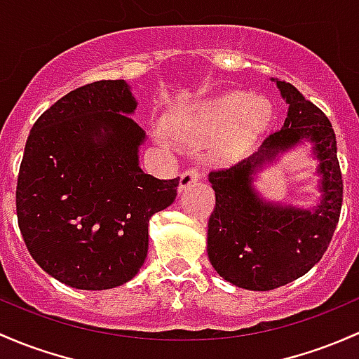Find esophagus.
Listing matches in <instances>:
<instances>
[{
    "instance_id": "34e87169",
    "label": "esophagus",
    "mask_w": 359,
    "mask_h": 359,
    "mask_svg": "<svg viewBox=\"0 0 359 359\" xmlns=\"http://www.w3.org/2000/svg\"><path fill=\"white\" fill-rule=\"evenodd\" d=\"M199 179H201V170L198 167L187 168L186 172H182V175H180V184H179L180 191L189 189V187L194 186Z\"/></svg>"
}]
</instances>
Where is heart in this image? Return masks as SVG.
Wrapping results in <instances>:
<instances>
[{"instance_id":"obj_1","label":"heart","mask_w":359,"mask_h":359,"mask_svg":"<svg viewBox=\"0 0 359 359\" xmlns=\"http://www.w3.org/2000/svg\"><path fill=\"white\" fill-rule=\"evenodd\" d=\"M271 115L265 97H249L243 90H227L203 101L194 113L172 123V132L182 141H206L224 134L215 146V158L232 160L256 139Z\"/></svg>"}]
</instances>
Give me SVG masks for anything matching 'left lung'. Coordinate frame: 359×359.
Instances as JSON below:
<instances>
[{"label": "left lung", "instance_id": "left-lung-1", "mask_svg": "<svg viewBox=\"0 0 359 359\" xmlns=\"http://www.w3.org/2000/svg\"><path fill=\"white\" fill-rule=\"evenodd\" d=\"M289 104L280 130L248 160L210 173L217 203L208 220V256L220 277L249 290H270L296 280L322 259L339 224L342 173L330 120L292 84L277 81ZM303 138L316 146L323 173V203L315 212L265 205L250 189V175L265 159Z\"/></svg>", "mask_w": 359, "mask_h": 359}]
</instances>
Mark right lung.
<instances>
[{
	"label": "right lung",
	"instance_id": "obj_1",
	"mask_svg": "<svg viewBox=\"0 0 359 359\" xmlns=\"http://www.w3.org/2000/svg\"><path fill=\"white\" fill-rule=\"evenodd\" d=\"M123 81L70 90L30 130L17 180V218L37 265L75 289L135 277L148 255L151 215L177 196V179L139 168L144 130Z\"/></svg>",
	"mask_w": 359,
	"mask_h": 359
}]
</instances>
